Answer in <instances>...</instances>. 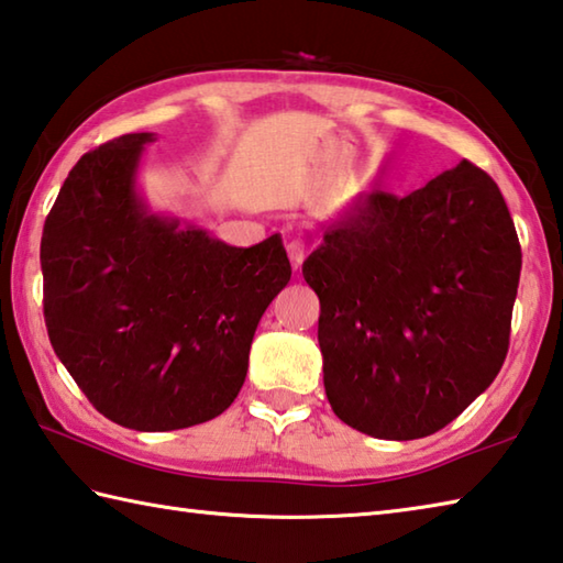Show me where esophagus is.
<instances>
[{
    "instance_id": "esophagus-1",
    "label": "esophagus",
    "mask_w": 563,
    "mask_h": 563,
    "mask_svg": "<svg viewBox=\"0 0 563 563\" xmlns=\"http://www.w3.org/2000/svg\"><path fill=\"white\" fill-rule=\"evenodd\" d=\"M285 251H288L290 263L295 265V268H298V265H300L302 258H305V251H308V246H305L302 239H290L288 243H285Z\"/></svg>"
}]
</instances>
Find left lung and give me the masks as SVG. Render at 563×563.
Returning <instances> with one entry per match:
<instances>
[{
    "mask_svg": "<svg viewBox=\"0 0 563 563\" xmlns=\"http://www.w3.org/2000/svg\"><path fill=\"white\" fill-rule=\"evenodd\" d=\"M519 271L515 221L473 162L408 197L360 194L302 263L336 418L386 441L451 423L503 369Z\"/></svg>",
    "mask_w": 563,
    "mask_h": 563,
    "instance_id": "1",
    "label": "left lung"
}]
</instances>
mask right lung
Segmentation results:
<instances>
[{
    "label": "right lung",
    "instance_id": "right-lung-1",
    "mask_svg": "<svg viewBox=\"0 0 563 563\" xmlns=\"http://www.w3.org/2000/svg\"><path fill=\"white\" fill-rule=\"evenodd\" d=\"M152 140L132 132L80 157L41 236L51 346L100 413L147 433L227 411L292 273L278 233L236 249L147 211L135 175Z\"/></svg>",
    "mask_w": 563,
    "mask_h": 563
}]
</instances>
